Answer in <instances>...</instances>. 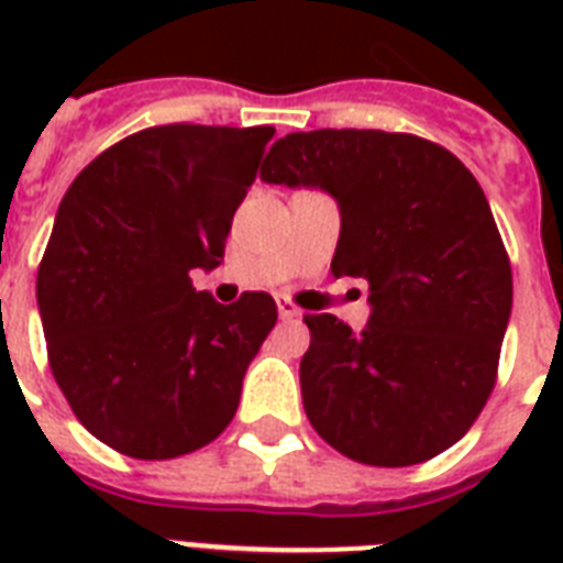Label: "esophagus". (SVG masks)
I'll return each mask as SVG.
<instances>
[{
    "label": "esophagus",
    "instance_id": "esophagus-1",
    "mask_svg": "<svg viewBox=\"0 0 563 563\" xmlns=\"http://www.w3.org/2000/svg\"><path fill=\"white\" fill-rule=\"evenodd\" d=\"M277 312H280L283 321H291V318H300V309L291 303V300H277Z\"/></svg>",
    "mask_w": 563,
    "mask_h": 563
}]
</instances>
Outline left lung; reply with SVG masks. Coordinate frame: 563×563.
Listing matches in <instances>:
<instances>
[{
  "label": "left lung",
  "instance_id": "1",
  "mask_svg": "<svg viewBox=\"0 0 563 563\" xmlns=\"http://www.w3.org/2000/svg\"><path fill=\"white\" fill-rule=\"evenodd\" d=\"M260 178L333 195L330 272L368 280L362 333L330 312L303 316L309 423L374 467L444 453L494 391L511 318V263L476 178L429 140L356 128L286 134Z\"/></svg>",
  "mask_w": 563,
  "mask_h": 563
}]
</instances>
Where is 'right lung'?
I'll return each instance as SVG.
<instances>
[{"instance_id":"1","label":"right lung","mask_w":563,"mask_h":563,"mask_svg":"<svg viewBox=\"0 0 563 563\" xmlns=\"http://www.w3.org/2000/svg\"><path fill=\"white\" fill-rule=\"evenodd\" d=\"M274 128L161 125L101 152L66 189L37 272L48 365L75 418L131 459L201 450L236 415L277 307H221L195 268L224 260Z\"/></svg>"}]
</instances>
